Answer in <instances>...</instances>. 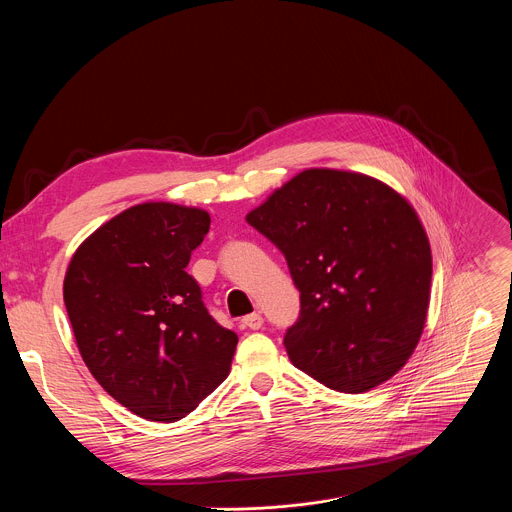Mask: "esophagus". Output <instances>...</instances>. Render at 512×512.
I'll return each mask as SVG.
<instances>
[{
	"label": "esophagus",
	"instance_id": "1",
	"mask_svg": "<svg viewBox=\"0 0 512 512\" xmlns=\"http://www.w3.org/2000/svg\"><path fill=\"white\" fill-rule=\"evenodd\" d=\"M241 324H243L245 328H251V330H259V328L263 326V316H261V314H257V312H253V314L245 316V318L241 320Z\"/></svg>",
	"mask_w": 512,
	"mask_h": 512
}]
</instances>
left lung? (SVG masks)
Masks as SVG:
<instances>
[{"instance_id": "8db88e82", "label": "left lung", "mask_w": 512, "mask_h": 512, "mask_svg": "<svg viewBox=\"0 0 512 512\" xmlns=\"http://www.w3.org/2000/svg\"><path fill=\"white\" fill-rule=\"evenodd\" d=\"M247 223L285 257L300 320L289 360L328 389L364 393L413 354L429 308L431 249L415 208L360 172L310 168L273 190Z\"/></svg>"}]
</instances>
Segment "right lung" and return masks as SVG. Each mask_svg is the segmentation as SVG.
<instances>
[{"mask_svg": "<svg viewBox=\"0 0 512 512\" xmlns=\"http://www.w3.org/2000/svg\"><path fill=\"white\" fill-rule=\"evenodd\" d=\"M208 227L196 206L135 204L68 263L62 294L79 352L97 383L143 419L178 421L229 377L239 338L212 320L186 273Z\"/></svg>", "mask_w": 512, "mask_h": 512, "instance_id": "add662e5", "label": "right lung"}]
</instances>
